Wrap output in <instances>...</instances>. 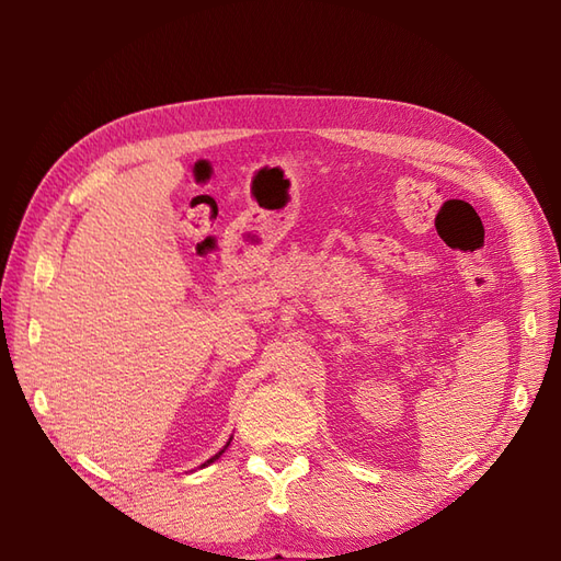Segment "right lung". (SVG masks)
Here are the masks:
<instances>
[{"instance_id": "add662e5", "label": "right lung", "mask_w": 561, "mask_h": 561, "mask_svg": "<svg viewBox=\"0 0 561 561\" xmlns=\"http://www.w3.org/2000/svg\"><path fill=\"white\" fill-rule=\"evenodd\" d=\"M229 443H231V439H229ZM229 443H227V447H229ZM227 447H225V449H227ZM225 449H222V451H219V454H215V456H213V458H210V461H208V463H213V461H217V458H219V456H222V454H225ZM203 466H206V463H203Z\"/></svg>"}]
</instances>
